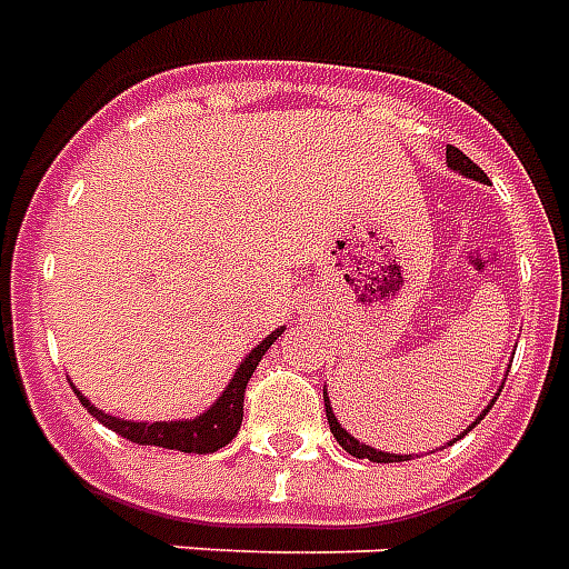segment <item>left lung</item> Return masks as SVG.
<instances>
[{"mask_svg": "<svg viewBox=\"0 0 569 569\" xmlns=\"http://www.w3.org/2000/svg\"><path fill=\"white\" fill-rule=\"evenodd\" d=\"M447 161H450V168L459 170L462 177H471V179H480V182H486V173H482V170L473 164L471 158L465 156L462 149L447 147ZM323 405H327V420H330L332 438L341 443V450H348L350 456H357V459H369V462H383V465H387V462H405V456H396V452H378V450H371V447H366V443L357 441V438H350L348 431L339 426V420H336V413H332L330 399H327V396H323ZM492 405H495V399H492ZM492 405H489V408H492ZM489 408L480 413V420L486 417V413H489ZM473 426H477V422H473ZM459 438H462V435H459ZM459 438H456V441H459Z\"/></svg>", "mask_w": 569, "mask_h": 569, "instance_id": "1", "label": "left lung"}]
</instances>
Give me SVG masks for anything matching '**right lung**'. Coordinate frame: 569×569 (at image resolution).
Segmentation results:
<instances>
[{"mask_svg":"<svg viewBox=\"0 0 569 569\" xmlns=\"http://www.w3.org/2000/svg\"><path fill=\"white\" fill-rule=\"evenodd\" d=\"M281 330H276L272 336L260 341L258 348L251 350L249 357L242 360V366L233 375V381L228 383V390L221 392L219 401L209 408L203 417L186 422H131L119 420V417H107L104 411H98L96 405H89L87 396L77 392L80 405L87 408L98 422H104L107 429H113L117 435H122L126 441L140 443V447H164V450H179V452H216L221 450L224 443H230L237 438L239 426H242V399H246V387H249V378L258 369V362L263 360V353L269 350V345L279 339Z\"/></svg>","mask_w":569,"mask_h":569,"instance_id":"add662e5","label":"right lung"}]
</instances>
